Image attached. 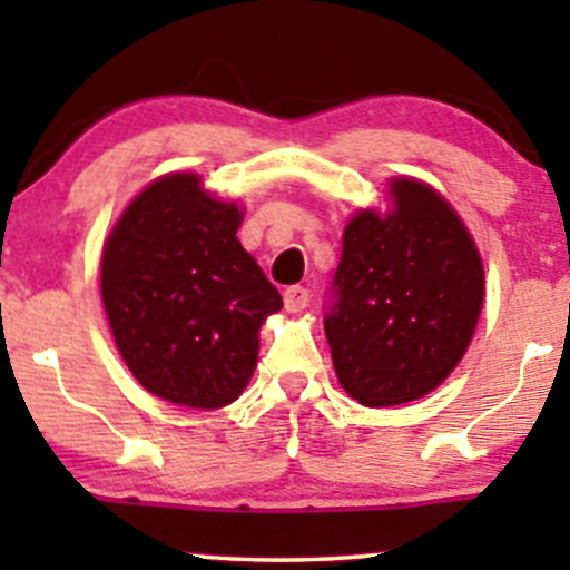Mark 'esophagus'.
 Here are the masks:
<instances>
[{
    "label": "esophagus",
    "mask_w": 570,
    "mask_h": 570,
    "mask_svg": "<svg viewBox=\"0 0 570 570\" xmlns=\"http://www.w3.org/2000/svg\"><path fill=\"white\" fill-rule=\"evenodd\" d=\"M307 299H311V292H307L305 286H289V289L284 292V305L289 313L303 311V307L307 305Z\"/></svg>",
    "instance_id": "obj_1"
}]
</instances>
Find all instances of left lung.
I'll list each match as a JSON object with an SVG mask.
<instances>
[{"label":"left lung","mask_w":570,"mask_h":570,"mask_svg":"<svg viewBox=\"0 0 570 570\" xmlns=\"http://www.w3.org/2000/svg\"><path fill=\"white\" fill-rule=\"evenodd\" d=\"M396 208L362 212L324 311L337 381L367 407H391L436 389L469 348L485 276L472 235L434 189L391 185Z\"/></svg>","instance_id":"left-lung-1"}]
</instances>
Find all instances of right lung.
<instances>
[{"instance_id":"add662e5","label":"right lung","mask_w":570,"mask_h":570,"mask_svg":"<svg viewBox=\"0 0 570 570\" xmlns=\"http://www.w3.org/2000/svg\"><path fill=\"white\" fill-rule=\"evenodd\" d=\"M240 212L195 174L153 181L126 208L101 257V297L128 370L185 407L235 402L257 367L259 326L284 307L235 238Z\"/></svg>"}]
</instances>
